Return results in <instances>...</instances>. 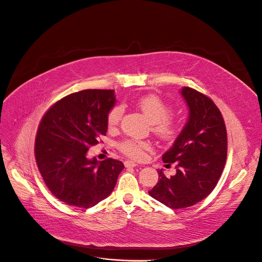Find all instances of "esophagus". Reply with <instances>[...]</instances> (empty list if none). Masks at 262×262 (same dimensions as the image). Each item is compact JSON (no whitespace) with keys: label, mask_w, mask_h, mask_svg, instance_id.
<instances>
[{"label":"esophagus","mask_w":262,"mask_h":262,"mask_svg":"<svg viewBox=\"0 0 262 262\" xmlns=\"http://www.w3.org/2000/svg\"><path fill=\"white\" fill-rule=\"evenodd\" d=\"M124 166L126 168H134V167L137 166V164L135 162H132V161H125L124 162Z\"/></svg>","instance_id":"obj_1"}]
</instances>
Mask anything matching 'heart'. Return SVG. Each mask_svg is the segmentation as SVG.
Wrapping results in <instances>:
<instances>
[{
	"label": "heart",
	"mask_w": 262,
	"mask_h": 262,
	"mask_svg": "<svg viewBox=\"0 0 262 262\" xmlns=\"http://www.w3.org/2000/svg\"><path fill=\"white\" fill-rule=\"evenodd\" d=\"M137 105L143 112L144 115L151 123V129L160 138L171 140L175 138L182 128L180 120L175 119L170 115L171 107L161 97L155 94H147L140 96L137 99ZM124 107L117 104L112 107L106 116V122L110 128L116 127L123 115ZM121 151L127 157L140 160L144 157L145 151L149 148V143L136 139H126L119 145Z\"/></svg>",
	"instance_id": "heart-1"
}]
</instances>
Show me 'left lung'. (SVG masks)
Listing matches in <instances>:
<instances>
[{
	"label": "left lung",
	"instance_id": "8db88e82",
	"mask_svg": "<svg viewBox=\"0 0 262 262\" xmlns=\"http://www.w3.org/2000/svg\"><path fill=\"white\" fill-rule=\"evenodd\" d=\"M189 119L163 162L175 164L176 173L167 177L159 170V182L148 192L166 206L178 209L206 198L221 177L227 158V132L217 106L206 95L183 87Z\"/></svg>",
	"mask_w": 262,
	"mask_h": 262
}]
</instances>
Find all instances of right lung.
Listing matches in <instances>:
<instances>
[{"label":"right lung","mask_w":262,"mask_h":262,"mask_svg":"<svg viewBox=\"0 0 262 262\" xmlns=\"http://www.w3.org/2000/svg\"><path fill=\"white\" fill-rule=\"evenodd\" d=\"M114 90L88 89L69 94L43 115L35 140V159L51 193L65 204L89 208L114 190L122 162L88 159L90 146L107 130Z\"/></svg>","instance_id":"right-lung-1"}]
</instances>
